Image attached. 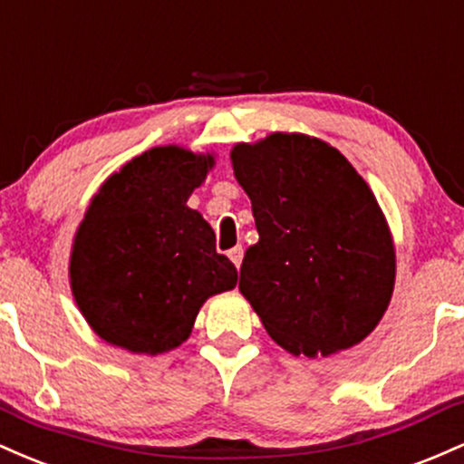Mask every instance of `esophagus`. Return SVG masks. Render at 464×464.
<instances>
[{
  "label": "esophagus",
  "mask_w": 464,
  "mask_h": 464,
  "mask_svg": "<svg viewBox=\"0 0 464 464\" xmlns=\"http://www.w3.org/2000/svg\"><path fill=\"white\" fill-rule=\"evenodd\" d=\"M227 256H230V260L234 265H237V269L241 267V263H243V247L238 246V247H232L230 252H227Z\"/></svg>",
  "instance_id": "34e87169"
}]
</instances>
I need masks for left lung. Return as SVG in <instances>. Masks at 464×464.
Here are the masks:
<instances>
[{
	"instance_id": "8db88e82",
	"label": "left lung",
	"mask_w": 464,
	"mask_h": 464,
	"mask_svg": "<svg viewBox=\"0 0 464 464\" xmlns=\"http://www.w3.org/2000/svg\"><path fill=\"white\" fill-rule=\"evenodd\" d=\"M232 164L258 230L238 289L272 340L306 357L359 344L394 287L392 238L366 181L340 150L300 133L237 144Z\"/></svg>"
}]
</instances>
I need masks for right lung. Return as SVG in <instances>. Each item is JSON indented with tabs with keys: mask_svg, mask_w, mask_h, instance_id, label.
I'll list each match as a JSON object with an SVG mask.
<instances>
[{
	"mask_svg": "<svg viewBox=\"0 0 464 464\" xmlns=\"http://www.w3.org/2000/svg\"><path fill=\"white\" fill-rule=\"evenodd\" d=\"M212 155L150 149L111 175L92 199L70 260L78 309L102 340L131 353L179 346L201 304L234 289L237 267L215 232L186 206Z\"/></svg>",
	"mask_w": 464,
	"mask_h": 464,
	"instance_id": "obj_1",
	"label": "right lung"
}]
</instances>
